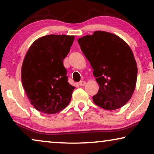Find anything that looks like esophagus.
Returning <instances> with one entry per match:
<instances>
[{"instance_id": "obj_1", "label": "esophagus", "mask_w": 154, "mask_h": 154, "mask_svg": "<svg viewBox=\"0 0 154 154\" xmlns=\"http://www.w3.org/2000/svg\"><path fill=\"white\" fill-rule=\"evenodd\" d=\"M86 84V82L84 81H81L79 82V85L81 86H84Z\"/></svg>"}]
</instances>
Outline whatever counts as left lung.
Instances as JSON below:
<instances>
[{
  "mask_svg": "<svg viewBox=\"0 0 154 154\" xmlns=\"http://www.w3.org/2000/svg\"><path fill=\"white\" fill-rule=\"evenodd\" d=\"M78 43L100 85L92 97L94 104L106 110L124 106L133 94L137 78V66L129 45L118 35L102 31L80 38Z\"/></svg>",
  "mask_w": 154,
  "mask_h": 154,
  "instance_id": "left-lung-1",
  "label": "left lung"
}]
</instances>
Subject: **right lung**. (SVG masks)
Wrapping results in <instances>:
<instances>
[{"label":"right lung","instance_id":"right-lung-1","mask_svg":"<svg viewBox=\"0 0 154 154\" xmlns=\"http://www.w3.org/2000/svg\"><path fill=\"white\" fill-rule=\"evenodd\" d=\"M73 35H48L33 43L22 66V82L31 104L38 111L53 114L70 102L75 87L68 83L63 60Z\"/></svg>","mask_w":154,"mask_h":154}]
</instances>
